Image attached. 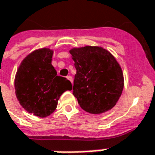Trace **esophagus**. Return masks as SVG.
<instances>
[{"mask_svg":"<svg viewBox=\"0 0 155 155\" xmlns=\"http://www.w3.org/2000/svg\"><path fill=\"white\" fill-rule=\"evenodd\" d=\"M67 79L70 80L71 82V84H72V81H73V80H72V77H71V76H68V77H67Z\"/></svg>","mask_w":155,"mask_h":155,"instance_id":"obj_1","label":"esophagus"}]
</instances>
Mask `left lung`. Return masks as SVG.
<instances>
[{"instance_id":"1","label":"left lung","mask_w":155,"mask_h":155,"mask_svg":"<svg viewBox=\"0 0 155 155\" xmlns=\"http://www.w3.org/2000/svg\"><path fill=\"white\" fill-rule=\"evenodd\" d=\"M76 72L73 95L84 111L93 114L112 109L124 89V76L116 59L101 47L72 48Z\"/></svg>"}]
</instances>
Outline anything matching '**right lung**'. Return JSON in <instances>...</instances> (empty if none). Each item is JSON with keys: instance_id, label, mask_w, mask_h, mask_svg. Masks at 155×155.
<instances>
[{"instance_id": "add662e5", "label": "right lung", "mask_w": 155, "mask_h": 155, "mask_svg": "<svg viewBox=\"0 0 155 155\" xmlns=\"http://www.w3.org/2000/svg\"><path fill=\"white\" fill-rule=\"evenodd\" d=\"M52 56L49 48L32 52L22 61L15 77V93L20 105L41 118L50 115L60 96L72 88L69 80L57 76L51 64Z\"/></svg>"}]
</instances>
